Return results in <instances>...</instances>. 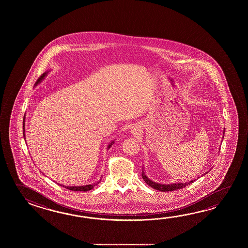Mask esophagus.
Masks as SVG:
<instances>
[{"instance_id":"obj_1","label":"esophagus","mask_w":248,"mask_h":248,"mask_svg":"<svg viewBox=\"0 0 248 248\" xmlns=\"http://www.w3.org/2000/svg\"><path fill=\"white\" fill-rule=\"evenodd\" d=\"M134 130H135V132H137V131H140V130H139V127H135V128H134Z\"/></svg>"}]
</instances>
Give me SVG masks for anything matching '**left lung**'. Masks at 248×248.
<instances>
[{
	"instance_id": "obj_1",
	"label": "left lung",
	"mask_w": 248,
	"mask_h": 248,
	"mask_svg": "<svg viewBox=\"0 0 248 248\" xmlns=\"http://www.w3.org/2000/svg\"><path fill=\"white\" fill-rule=\"evenodd\" d=\"M224 133V132H223ZM142 178L143 181L150 185L152 188L155 189V190H160V191H172V190H179V189H183L186 187L187 185H190L191 183H193V180L190 181L189 183H181V184H173V185H161V184H157L155 182H153L152 180L149 179L146 174H144V171L142 169ZM195 181V180H194Z\"/></svg>"
}]
</instances>
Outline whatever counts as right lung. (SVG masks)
<instances>
[{
    "mask_svg": "<svg viewBox=\"0 0 248 248\" xmlns=\"http://www.w3.org/2000/svg\"><path fill=\"white\" fill-rule=\"evenodd\" d=\"M47 72L46 73H44V74H42L41 75V77L37 79V81H36V83L35 85H37L39 82H41L42 79H44V77L47 75ZM23 134L25 135V127H23ZM114 143V141H111L110 143H109V145H108V147L107 149H110L111 147V145ZM102 178H100V181ZM100 181H98V182H96L95 184H92V185H83V186H64L63 185V187L64 188H66V189H68L70 190H74V191H88V190H92L93 188H94V186L95 185H98L99 183H100ZM62 186V185H61Z\"/></svg>",
    "mask_w": 248,
    "mask_h": 248,
    "instance_id": "right-lung-1",
    "label": "right lung"
}]
</instances>
